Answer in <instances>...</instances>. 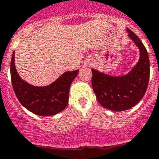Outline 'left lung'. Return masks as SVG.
Listing matches in <instances>:
<instances>
[{"instance_id":"1","label":"left lung","mask_w":159,"mask_h":159,"mask_svg":"<svg viewBox=\"0 0 159 159\" xmlns=\"http://www.w3.org/2000/svg\"><path fill=\"white\" fill-rule=\"evenodd\" d=\"M128 35L139 48L138 64L128 74L110 76L92 70V86L97 100L104 108L114 111L131 109L144 97L150 76L148 52L139 38L128 28Z\"/></svg>"}]
</instances>
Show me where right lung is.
<instances>
[{
    "label": "right lung",
    "instance_id": "add662e5",
    "mask_svg": "<svg viewBox=\"0 0 159 159\" xmlns=\"http://www.w3.org/2000/svg\"><path fill=\"white\" fill-rule=\"evenodd\" d=\"M79 70L66 72L46 86H31L18 76L15 66V52L11 61V78L14 92L20 103L39 116H52L63 111L69 101L70 87Z\"/></svg>",
    "mask_w": 159,
    "mask_h": 159
}]
</instances>
